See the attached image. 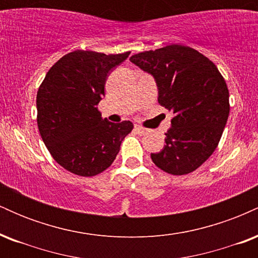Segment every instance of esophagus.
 <instances>
[{
	"instance_id": "esophagus-1",
	"label": "esophagus",
	"mask_w": 258,
	"mask_h": 258,
	"mask_svg": "<svg viewBox=\"0 0 258 258\" xmlns=\"http://www.w3.org/2000/svg\"><path fill=\"white\" fill-rule=\"evenodd\" d=\"M135 131L138 133V135H146L147 133V128H144V127L139 126V125H135Z\"/></svg>"
}]
</instances>
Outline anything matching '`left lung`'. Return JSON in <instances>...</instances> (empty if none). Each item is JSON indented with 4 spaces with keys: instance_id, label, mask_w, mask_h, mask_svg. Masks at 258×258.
<instances>
[{
    "instance_id": "8db88e82",
    "label": "left lung",
    "mask_w": 258,
    "mask_h": 258,
    "mask_svg": "<svg viewBox=\"0 0 258 258\" xmlns=\"http://www.w3.org/2000/svg\"><path fill=\"white\" fill-rule=\"evenodd\" d=\"M130 60L155 79L159 103L173 112L166 144L152 153L153 162L174 176L193 172L212 155L226 127L229 91L223 76L209 58L182 44Z\"/></svg>"
}]
</instances>
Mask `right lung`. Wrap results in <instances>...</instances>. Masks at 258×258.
Segmentation results:
<instances>
[{
  "label": "right lung",
  "instance_id": "1",
  "mask_svg": "<svg viewBox=\"0 0 258 258\" xmlns=\"http://www.w3.org/2000/svg\"><path fill=\"white\" fill-rule=\"evenodd\" d=\"M130 52L74 51L61 57L37 91V126L53 159L69 172L96 176L114 162L131 121L114 123L97 108L109 74Z\"/></svg>",
  "mask_w": 258,
  "mask_h": 258
}]
</instances>
